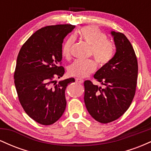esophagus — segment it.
<instances>
[{"instance_id":"34e87169","label":"esophagus","mask_w":151,"mask_h":151,"mask_svg":"<svg viewBox=\"0 0 151 151\" xmlns=\"http://www.w3.org/2000/svg\"><path fill=\"white\" fill-rule=\"evenodd\" d=\"M75 81L78 84H82L83 82H84V81H83V79H79V78H76L75 79Z\"/></svg>"}]
</instances>
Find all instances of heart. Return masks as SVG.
<instances>
[{"label": "heart", "mask_w": 151, "mask_h": 151, "mask_svg": "<svg viewBox=\"0 0 151 151\" xmlns=\"http://www.w3.org/2000/svg\"><path fill=\"white\" fill-rule=\"evenodd\" d=\"M79 36L89 45L91 46V55H93L96 62L100 66H104L113 58L114 46L112 42L107 39L104 32L93 26L82 27L79 32ZM74 38L71 37L65 41L62 47V55L70 58ZM96 69V63L93 60L86 61L76 60L68 67V74L72 77L84 78L93 73Z\"/></svg>", "instance_id": "b5f03b06"}]
</instances>
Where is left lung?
I'll list each match as a JSON object with an SVG mask.
<instances>
[{"label":"left lung","instance_id":"8db88e82","mask_svg":"<svg viewBox=\"0 0 151 151\" xmlns=\"http://www.w3.org/2000/svg\"><path fill=\"white\" fill-rule=\"evenodd\" d=\"M116 52L112 60L99 70L93 77L105 88L84 81V103L93 119L107 124L121 117L135 96L138 61L132 45L125 35L111 31Z\"/></svg>","mask_w":151,"mask_h":151}]
</instances>
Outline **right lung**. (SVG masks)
<instances>
[{"mask_svg": "<svg viewBox=\"0 0 151 151\" xmlns=\"http://www.w3.org/2000/svg\"><path fill=\"white\" fill-rule=\"evenodd\" d=\"M74 27L70 24L42 27L29 37L18 53L14 82L19 101L25 113L42 125L53 124L65 110V89L74 79L58 84L54 79L65 74L61 66L62 43Z\"/></svg>", "mask_w": 151, "mask_h": 151, "instance_id": "1", "label": "right lung"}]
</instances>
